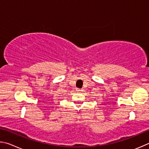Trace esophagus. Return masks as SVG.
I'll use <instances>...</instances> for the list:
<instances>
[{
	"mask_svg": "<svg viewBox=\"0 0 149 149\" xmlns=\"http://www.w3.org/2000/svg\"><path fill=\"white\" fill-rule=\"evenodd\" d=\"M81 91H82L81 89H77V92H80Z\"/></svg>",
	"mask_w": 149,
	"mask_h": 149,
	"instance_id": "1",
	"label": "esophagus"
}]
</instances>
